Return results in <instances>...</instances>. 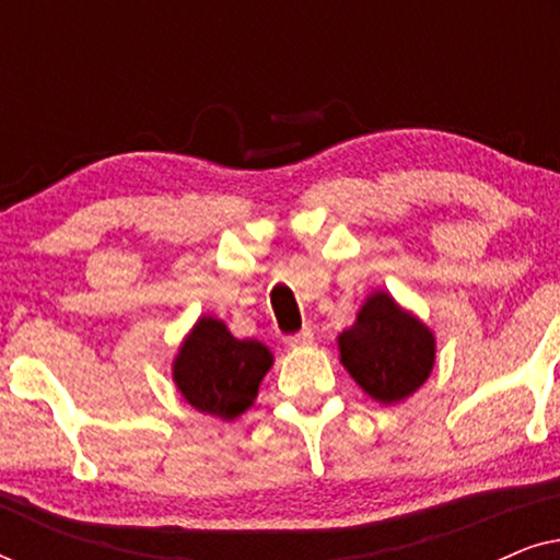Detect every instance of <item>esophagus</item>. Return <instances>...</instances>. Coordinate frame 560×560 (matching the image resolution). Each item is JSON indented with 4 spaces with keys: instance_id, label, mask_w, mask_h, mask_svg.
<instances>
[{
    "instance_id": "obj_1",
    "label": "esophagus",
    "mask_w": 560,
    "mask_h": 560,
    "mask_svg": "<svg viewBox=\"0 0 560 560\" xmlns=\"http://www.w3.org/2000/svg\"><path fill=\"white\" fill-rule=\"evenodd\" d=\"M285 343L290 349H303V347H311L313 343V328L305 326L303 331H298L293 336H285Z\"/></svg>"
}]
</instances>
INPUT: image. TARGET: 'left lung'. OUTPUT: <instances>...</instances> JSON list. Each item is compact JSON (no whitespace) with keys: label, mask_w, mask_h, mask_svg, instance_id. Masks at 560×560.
<instances>
[{"label":"left lung","mask_w":560,"mask_h":560,"mask_svg":"<svg viewBox=\"0 0 560 560\" xmlns=\"http://www.w3.org/2000/svg\"><path fill=\"white\" fill-rule=\"evenodd\" d=\"M341 364L372 400L402 402L431 377L435 336L423 320L377 290L357 313L354 326L339 334Z\"/></svg>","instance_id":"obj_1"}]
</instances>
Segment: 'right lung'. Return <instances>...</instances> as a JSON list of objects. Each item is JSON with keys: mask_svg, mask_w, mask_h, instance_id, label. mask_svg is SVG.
I'll use <instances>...</instances> for the list:
<instances>
[{"mask_svg": "<svg viewBox=\"0 0 560 560\" xmlns=\"http://www.w3.org/2000/svg\"><path fill=\"white\" fill-rule=\"evenodd\" d=\"M272 351L255 339H234L224 320L201 316L183 339L173 380L190 408L221 420L240 418L255 402Z\"/></svg>", "mask_w": 560, "mask_h": 560, "instance_id": "add662e5", "label": "right lung"}]
</instances>
